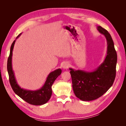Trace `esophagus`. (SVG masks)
I'll list each match as a JSON object with an SVG mask.
<instances>
[{"instance_id":"34e87169","label":"esophagus","mask_w":126,"mask_h":126,"mask_svg":"<svg viewBox=\"0 0 126 126\" xmlns=\"http://www.w3.org/2000/svg\"><path fill=\"white\" fill-rule=\"evenodd\" d=\"M62 67H63V69H67V68H68V67H69V64H68V63L65 62V63H63Z\"/></svg>"}]
</instances>
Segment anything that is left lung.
Listing matches in <instances>:
<instances>
[{"label":"left lung","instance_id":"left-lung-1","mask_svg":"<svg viewBox=\"0 0 126 126\" xmlns=\"http://www.w3.org/2000/svg\"><path fill=\"white\" fill-rule=\"evenodd\" d=\"M97 28L105 36L107 43L104 62L92 71L69 68L74 94L82 101H91L100 97L112 86L116 77L117 55L111 36L101 26Z\"/></svg>","mask_w":126,"mask_h":126}]
</instances>
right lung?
<instances>
[{
  "mask_svg": "<svg viewBox=\"0 0 126 126\" xmlns=\"http://www.w3.org/2000/svg\"><path fill=\"white\" fill-rule=\"evenodd\" d=\"M21 34L20 33L16 37V40ZM16 40L14 41L11 46L10 54L7 61V71L8 72L9 82L11 88L15 94L27 102L33 105H43L50 99L52 94L51 86L56 78L62 74V69H57L51 72L48 75L43 86L38 90H30L21 88L16 81L12 67L13 51Z\"/></svg>",
  "mask_w": 126,
  "mask_h": 126,
  "instance_id": "add662e5",
  "label": "right lung"
}]
</instances>
